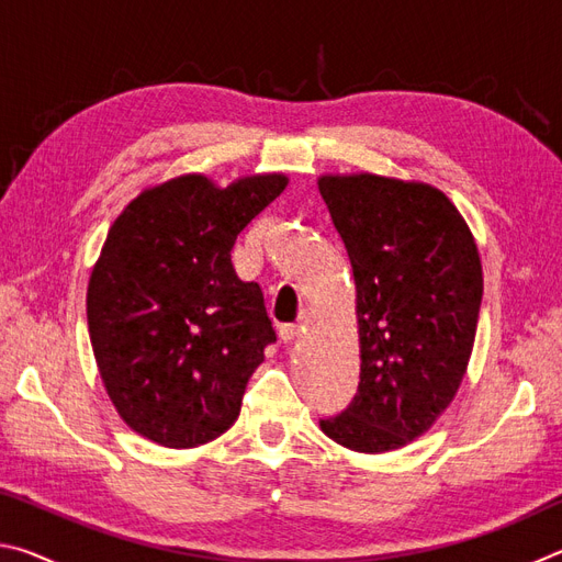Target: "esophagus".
<instances>
[{
    "label": "esophagus",
    "instance_id": "obj_1",
    "mask_svg": "<svg viewBox=\"0 0 562 562\" xmlns=\"http://www.w3.org/2000/svg\"><path fill=\"white\" fill-rule=\"evenodd\" d=\"M297 335H300V325H282L280 327V339L284 341V345L292 339H297Z\"/></svg>",
    "mask_w": 562,
    "mask_h": 562
}]
</instances>
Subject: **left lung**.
I'll return each mask as SVG.
<instances>
[{
  "label": "left lung",
  "mask_w": 562,
  "mask_h": 562,
  "mask_svg": "<svg viewBox=\"0 0 562 562\" xmlns=\"http://www.w3.org/2000/svg\"><path fill=\"white\" fill-rule=\"evenodd\" d=\"M357 284L359 386L319 418L359 453L402 449L431 429L461 386L483 297L479 247L439 188L372 173L322 176Z\"/></svg>",
  "instance_id": "left-lung-1"
}]
</instances>
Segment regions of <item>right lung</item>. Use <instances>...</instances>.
I'll use <instances>...</instances> for the list:
<instances>
[{
    "label": "right lung",
    "instance_id": "1",
    "mask_svg": "<svg viewBox=\"0 0 562 562\" xmlns=\"http://www.w3.org/2000/svg\"><path fill=\"white\" fill-rule=\"evenodd\" d=\"M284 188L282 173L227 188L188 173L144 190L111 225L87 317L103 386L136 434L193 449L235 424L278 337L260 284L237 278L231 252Z\"/></svg>",
    "mask_w": 562,
    "mask_h": 562
}]
</instances>
